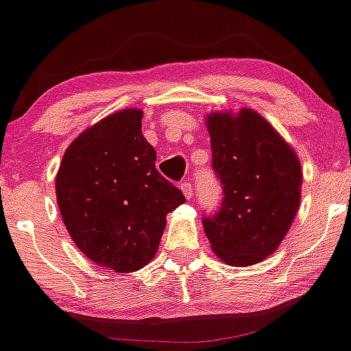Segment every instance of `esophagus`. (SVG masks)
I'll use <instances>...</instances> for the list:
<instances>
[{
	"label": "esophagus",
	"mask_w": 351,
	"mask_h": 351,
	"mask_svg": "<svg viewBox=\"0 0 351 351\" xmlns=\"http://www.w3.org/2000/svg\"><path fill=\"white\" fill-rule=\"evenodd\" d=\"M181 189H182V193H184V196H186V198H188V199H191L193 196H195V191H193L191 181L181 182Z\"/></svg>",
	"instance_id": "obj_1"
}]
</instances>
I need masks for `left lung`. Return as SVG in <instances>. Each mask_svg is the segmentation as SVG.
<instances>
[{
    "mask_svg": "<svg viewBox=\"0 0 351 351\" xmlns=\"http://www.w3.org/2000/svg\"><path fill=\"white\" fill-rule=\"evenodd\" d=\"M206 125L222 202L213 215L203 217V229L220 260L255 265L278 250L298 212L300 162L253 110L212 113Z\"/></svg>",
    "mask_w": 351,
    "mask_h": 351,
    "instance_id": "1",
    "label": "left lung"
}]
</instances>
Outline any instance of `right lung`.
<instances>
[{"label":"right lung","mask_w":351,"mask_h":351,"mask_svg":"<svg viewBox=\"0 0 351 351\" xmlns=\"http://www.w3.org/2000/svg\"><path fill=\"white\" fill-rule=\"evenodd\" d=\"M143 113L122 110L82 132L56 173V199L70 238L98 265L134 272L155 256L167 213L186 202L156 170Z\"/></svg>","instance_id":"1"}]
</instances>
